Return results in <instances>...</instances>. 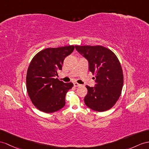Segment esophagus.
I'll list each match as a JSON object with an SVG mask.
<instances>
[{"mask_svg": "<svg viewBox=\"0 0 149 149\" xmlns=\"http://www.w3.org/2000/svg\"><path fill=\"white\" fill-rule=\"evenodd\" d=\"M73 84H74V86H76V87H77V86H81V85H80V84H79V83H74Z\"/></svg>", "mask_w": 149, "mask_h": 149, "instance_id": "34e87169", "label": "esophagus"}]
</instances>
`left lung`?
<instances>
[{
	"label": "left lung",
	"instance_id": "8db88e82",
	"mask_svg": "<svg viewBox=\"0 0 149 149\" xmlns=\"http://www.w3.org/2000/svg\"><path fill=\"white\" fill-rule=\"evenodd\" d=\"M75 49L88 60L89 71L95 74V86H86V106L98 112L110 109L119 99L123 86V72L117 56L101 45H75Z\"/></svg>",
	"mask_w": 149,
	"mask_h": 149
}]
</instances>
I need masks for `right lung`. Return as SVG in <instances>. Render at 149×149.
<instances>
[{"label":"right lung","mask_w":149,"mask_h":149,"mask_svg":"<svg viewBox=\"0 0 149 149\" xmlns=\"http://www.w3.org/2000/svg\"><path fill=\"white\" fill-rule=\"evenodd\" d=\"M74 49L73 45L41 50L33 58L26 74V89L32 103L38 110L52 113L66 104L65 97L73 84L56 78L62 70L66 57Z\"/></svg>","instance_id":"1"}]
</instances>
